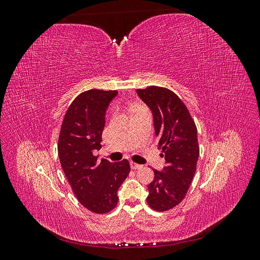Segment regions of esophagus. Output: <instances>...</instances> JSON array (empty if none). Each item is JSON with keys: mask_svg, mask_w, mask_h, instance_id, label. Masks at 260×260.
<instances>
[{"mask_svg": "<svg viewBox=\"0 0 260 260\" xmlns=\"http://www.w3.org/2000/svg\"><path fill=\"white\" fill-rule=\"evenodd\" d=\"M130 166H131L132 169H136V170L142 168V165H139V164H136V162H133V161L130 162Z\"/></svg>", "mask_w": 260, "mask_h": 260, "instance_id": "obj_1", "label": "esophagus"}]
</instances>
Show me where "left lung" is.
<instances>
[{"label": "left lung", "instance_id": "1", "mask_svg": "<svg viewBox=\"0 0 260 260\" xmlns=\"http://www.w3.org/2000/svg\"><path fill=\"white\" fill-rule=\"evenodd\" d=\"M137 93L153 114L155 136L166 161L161 171L154 169L146 200L154 210L166 211L184 199L195 175L200 156L198 129L186 106L172 91L153 85Z\"/></svg>", "mask_w": 260, "mask_h": 260}]
</instances>
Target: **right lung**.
Returning a JSON list of instances; mask_svg holds the SVG:
<instances>
[{"label":"right lung","instance_id":"right-lung-1","mask_svg":"<svg viewBox=\"0 0 260 260\" xmlns=\"http://www.w3.org/2000/svg\"><path fill=\"white\" fill-rule=\"evenodd\" d=\"M117 91L89 90L78 95L65 114L58 139L60 166L77 200L95 214H106L118 203L117 192L130 172L127 159L98 161L106 109Z\"/></svg>","mask_w":260,"mask_h":260}]
</instances>
